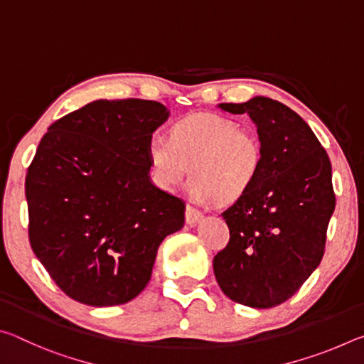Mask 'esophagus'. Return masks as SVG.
<instances>
[{
	"label": "esophagus",
	"mask_w": 364,
	"mask_h": 364,
	"mask_svg": "<svg viewBox=\"0 0 364 364\" xmlns=\"http://www.w3.org/2000/svg\"><path fill=\"white\" fill-rule=\"evenodd\" d=\"M184 220H186L189 226H194L202 220V213L193 205H186V208H184Z\"/></svg>",
	"instance_id": "1"
}]
</instances>
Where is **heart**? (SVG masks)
I'll return each instance as SVG.
<instances>
[{
	"mask_svg": "<svg viewBox=\"0 0 364 364\" xmlns=\"http://www.w3.org/2000/svg\"><path fill=\"white\" fill-rule=\"evenodd\" d=\"M151 178L162 191L180 188L189 171V194L200 204L239 202L255 186L264 167V147L257 133L215 114L183 117L170 127L168 139H147Z\"/></svg>",
	"mask_w": 364,
	"mask_h": 364,
	"instance_id": "heart-1",
	"label": "heart"
}]
</instances>
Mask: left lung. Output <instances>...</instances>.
<instances>
[{
  "label": "left lung",
  "mask_w": 364,
  "mask_h": 364,
  "mask_svg": "<svg viewBox=\"0 0 364 364\" xmlns=\"http://www.w3.org/2000/svg\"><path fill=\"white\" fill-rule=\"evenodd\" d=\"M249 114L264 147L250 193L223 212L230 242L213 258L218 286L231 300L271 308L299 291L321 263L336 208L328 152L299 114L269 97L223 102Z\"/></svg>",
  "instance_id": "1"
}]
</instances>
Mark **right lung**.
<instances>
[{"label":"right lung","instance_id":"right-lung-1","mask_svg":"<svg viewBox=\"0 0 364 364\" xmlns=\"http://www.w3.org/2000/svg\"><path fill=\"white\" fill-rule=\"evenodd\" d=\"M164 104L100 100L48 128L26 176L33 254L80 304L122 305L151 279L160 242L184 225V204L154 186L147 139Z\"/></svg>","mask_w":364,"mask_h":364}]
</instances>
